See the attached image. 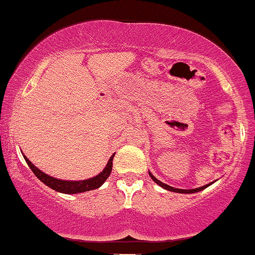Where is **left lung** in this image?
I'll return each instance as SVG.
<instances>
[{
  "label": "left lung",
  "instance_id": "8db88e82",
  "mask_svg": "<svg viewBox=\"0 0 255 255\" xmlns=\"http://www.w3.org/2000/svg\"><path fill=\"white\" fill-rule=\"evenodd\" d=\"M148 175H150V177L152 178V180H153L154 182H156V183L158 184V186L162 187V188L166 189V191L175 192V193H182V194H192V193L200 192V191H203V189L207 188V187H209V186H211V184L213 183V182H211V183H207V184H205V186H203V187H198V188H192V189H181V188H175V187L169 186V184H166V183H163L162 181H159V180H158L157 177H154L153 175H152L150 171H148Z\"/></svg>",
  "mask_w": 255,
  "mask_h": 255
}]
</instances>
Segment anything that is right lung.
I'll return each mask as SVG.
<instances>
[{
	"label": "right lung",
	"mask_w": 255,
	"mask_h": 255,
	"mask_svg": "<svg viewBox=\"0 0 255 255\" xmlns=\"http://www.w3.org/2000/svg\"><path fill=\"white\" fill-rule=\"evenodd\" d=\"M115 153L113 154L108 160V164L105 165L103 171H101L97 176L87 178V180H81V181H68V180H61V178H55L50 176V175L45 174L42 170L37 168L33 163L28 159L27 157L24 156L26 163L30 166V169L33 171V174L39 178L44 184H46L48 187H50L54 191L63 193V194H78V193H84L93 191V189H97L103 184L107 178L109 177L113 170V159Z\"/></svg>",
	"instance_id": "obj_1"
}]
</instances>
